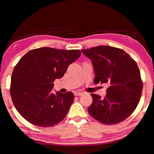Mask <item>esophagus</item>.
I'll return each mask as SVG.
<instances>
[{
	"mask_svg": "<svg viewBox=\"0 0 154 154\" xmlns=\"http://www.w3.org/2000/svg\"><path fill=\"white\" fill-rule=\"evenodd\" d=\"M83 93H81V92H75V96H81V95H83Z\"/></svg>",
	"mask_w": 154,
	"mask_h": 154,
	"instance_id": "34e87169",
	"label": "esophagus"
}]
</instances>
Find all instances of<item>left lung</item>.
Segmentation results:
<instances>
[{
	"label": "left lung",
	"mask_w": 154,
	"mask_h": 154,
	"mask_svg": "<svg viewBox=\"0 0 154 154\" xmlns=\"http://www.w3.org/2000/svg\"><path fill=\"white\" fill-rule=\"evenodd\" d=\"M81 51L92 61L94 83L108 85L102 99L91 94L93 103L88 112L104 124H116L126 119L138 106L143 83L136 62L119 48L99 45Z\"/></svg>",
	"instance_id": "8db88e82"
}]
</instances>
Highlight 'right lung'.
<instances>
[{
    "label": "right lung",
    "instance_id": "obj_1",
    "mask_svg": "<svg viewBox=\"0 0 154 154\" xmlns=\"http://www.w3.org/2000/svg\"><path fill=\"white\" fill-rule=\"evenodd\" d=\"M79 50L48 47L30 50L13 70L11 95L19 114L35 126H53L66 116L74 100L73 93L51 92L54 82L80 57Z\"/></svg>",
    "mask_w": 154,
    "mask_h": 154
}]
</instances>
